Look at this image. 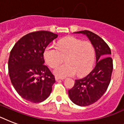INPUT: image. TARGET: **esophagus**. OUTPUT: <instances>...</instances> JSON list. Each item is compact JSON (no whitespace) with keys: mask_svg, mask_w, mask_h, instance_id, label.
Masks as SVG:
<instances>
[{"mask_svg":"<svg viewBox=\"0 0 124 124\" xmlns=\"http://www.w3.org/2000/svg\"><path fill=\"white\" fill-rule=\"evenodd\" d=\"M64 79V78H60L58 77H55V80H56V81H58V80H63Z\"/></svg>","mask_w":124,"mask_h":124,"instance_id":"esophagus-1","label":"esophagus"}]
</instances>
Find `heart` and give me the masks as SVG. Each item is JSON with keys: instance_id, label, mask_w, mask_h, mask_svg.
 Segmentation results:
<instances>
[{"instance_id": "heart-1", "label": "heart", "mask_w": 124, "mask_h": 124, "mask_svg": "<svg viewBox=\"0 0 124 124\" xmlns=\"http://www.w3.org/2000/svg\"><path fill=\"white\" fill-rule=\"evenodd\" d=\"M66 57V64L58 66L54 73L60 77L86 75L94 65L95 50L89 41H83L75 37H67L60 40L58 47L48 46L44 51V59L51 68H55Z\"/></svg>"}]
</instances>
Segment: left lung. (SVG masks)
<instances>
[{
	"label": "left lung",
	"instance_id": "1",
	"mask_svg": "<svg viewBox=\"0 0 124 124\" xmlns=\"http://www.w3.org/2000/svg\"><path fill=\"white\" fill-rule=\"evenodd\" d=\"M87 37L96 53V66L85 77L75 80L74 86L68 91L70 99L80 106H87L98 100L109 85L113 69L109 47L102 38L88 31L75 32Z\"/></svg>",
	"mask_w": 124,
	"mask_h": 124
}]
</instances>
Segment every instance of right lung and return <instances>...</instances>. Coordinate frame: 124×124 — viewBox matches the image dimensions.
<instances>
[{"label": "right lung", "mask_w": 124, "mask_h": 124, "mask_svg": "<svg viewBox=\"0 0 124 124\" xmlns=\"http://www.w3.org/2000/svg\"><path fill=\"white\" fill-rule=\"evenodd\" d=\"M57 37L47 31L32 32L18 40L11 51L9 75L16 92L25 100L39 103L51 94L55 78L44 64V53Z\"/></svg>", "instance_id": "obj_1"}]
</instances>
